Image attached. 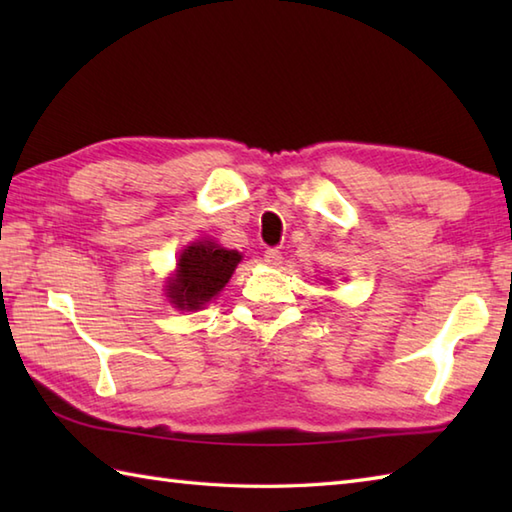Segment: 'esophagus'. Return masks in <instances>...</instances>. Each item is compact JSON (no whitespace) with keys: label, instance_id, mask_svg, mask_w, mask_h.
Instances as JSON below:
<instances>
[{"label":"esophagus","instance_id":"34e87169","mask_svg":"<svg viewBox=\"0 0 512 512\" xmlns=\"http://www.w3.org/2000/svg\"><path fill=\"white\" fill-rule=\"evenodd\" d=\"M264 262L268 266H279L281 264V250L277 248H266L264 250Z\"/></svg>","mask_w":512,"mask_h":512}]
</instances>
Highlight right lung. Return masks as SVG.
<instances>
[{
    "instance_id": "right-lung-1",
    "label": "right lung",
    "mask_w": 512,
    "mask_h": 512,
    "mask_svg": "<svg viewBox=\"0 0 512 512\" xmlns=\"http://www.w3.org/2000/svg\"><path fill=\"white\" fill-rule=\"evenodd\" d=\"M239 259L242 255L237 250H226L213 242L184 248L178 259V275L171 277L167 286V297L182 310L202 308L228 284Z\"/></svg>"
}]
</instances>
